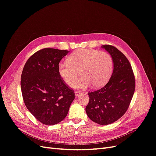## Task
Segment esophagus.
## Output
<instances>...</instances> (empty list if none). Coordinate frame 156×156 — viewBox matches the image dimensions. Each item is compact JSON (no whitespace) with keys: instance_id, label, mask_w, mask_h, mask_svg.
<instances>
[{"instance_id":"1","label":"esophagus","mask_w":156,"mask_h":156,"mask_svg":"<svg viewBox=\"0 0 156 156\" xmlns=\"http://www.w3.org/2000/svg\"><path fill=\"white\" fill-rule=\"evenodd\" d=\"M80 94H81V92H77V91H75V97H77L79 95H80Z\"/></svg>"}]
</instances>
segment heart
Returning <instances> with one entry per match:
<instances>
[{"label": "heart", "mask_w": 156, "mask_h": 156, "mask_svg": "<svg viewBox=\"0 0 156 156\" xmlns=\"http://www.w3.org/2000/svg\"><path fill=\"white\" fill-rule=\"evenodd\" d=\"M112 69L113 62L109 54L87 49L75 51L68 60L60 62L58 67L60 76L66 83H70L72 88L81 90L90 87L92 84L94 87L104 85L110 78ZM79 70L82 76L73 82Z\"/></svg>", "instance_id": "obj_1"}]
</instances>
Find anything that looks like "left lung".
Instances as JSON below:
<instances>
[{"instance_id":"1","label":"left lung","mask_w":156,"mask_h":156,"mask_svg":"<svg viewBox=\"0 0 156 156\" xmlns=\"http://www.w3.org/2000/svg\"><path fill=\"white\" fill-rule=\"evenodd\" d=\"M111 56L113 71L106 85L88 92L89 103L85 108L91 120L108 125L119 120L128 108L135 92V77L131 64L125 55L115 47L101 46Z\"/></svg>"}]
</instances>
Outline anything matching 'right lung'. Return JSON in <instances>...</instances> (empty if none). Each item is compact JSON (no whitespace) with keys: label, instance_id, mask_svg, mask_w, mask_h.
<instances>
[{"label":"right lung","instance_id":"right-lung-1","mask_svg":"<svg viewBox=\"0 0 156 156\" xmlns=\"http://www.w3.org/2000/svg\"><path fill=\"white\" fill-rule=\"evenodd\" d=\"M67 50L45 48L28 59L23 68L21 88L27 109L41 123L53 126L67 116L74 92L58 73L59 62Z\"/></svg>","mask_w":156,"mask_h":156}]
</instances>
